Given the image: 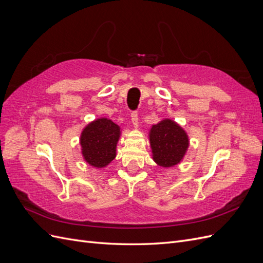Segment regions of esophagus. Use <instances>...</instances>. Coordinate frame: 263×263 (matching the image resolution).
I'll use <instances>...</instances> for the list:
<instances>
[{
	"instance_id": "obj_1",
	"label": "esophagus",
	"mask_w": 263,
	"mask_h": 263,
	"mask_svg": "<svg viewBox=\"0 0 263 263\" xmlns=\"http://www.w3.org/2000/svg\"><path fill=\"white\" fill-rule=\"evenodd\" d=\"M130 118H132V123L135 127L138 126V112L137 110H133L132 112V115H130Z\"/></svg>"
}]
</instances>
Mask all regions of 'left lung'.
<instances>
[{"label":"left lung","mask_w":263,"mask_h":263,"mask_svg":"<svg viewBox=\"0 0 263 263\" xmlns=\"http://www.w3.org/2000/svg\"><path fill=\"white\" fill-rule=\"evenodd\" d=\"M150 145L154 160L161 166L178 164L189 146L185 132L170 119L154 125L150 130Z\"/></svg>","instance_id":"obj_1"}]
</instances>
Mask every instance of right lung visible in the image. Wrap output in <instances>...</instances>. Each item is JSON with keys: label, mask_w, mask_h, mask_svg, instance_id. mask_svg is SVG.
<instances>
[{"label": "right lung", "mask_w": 263, "mask_h": 263, "mask_svg": "<svg viewBox=\"0 0 263 263\" xmlns=\"http://www.w3.org/2000/svg\"><path fill=\"white\" fill-rule=\"evenodd\" d=\"M119 127L107 118L97 119L87 125L81 135L82 154L85 161L97 168H103L116 156Z\"/></svg>", "instance_id": "obj_1"}]
</instances>
